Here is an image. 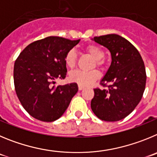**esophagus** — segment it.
Here are the masks:
<instances>
[{
    "label": "esophagus",
    "mask_w": 157,
    "mask_h": 157,
    "mask_svg": "<svg viewBox=\"0 0 157 157\" xmlns=\"http://www.w3.org/2000/svg\"><path fill=\"white\" fill-rule=\"evenodd\" d=\"M78 88H79V90H80V91H81V90H83V89L84 88V86H81V85H80V84H79Z\"/></svg>",
    "instance_id": "34e87169"
}]
</instances>
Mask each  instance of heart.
<instances>
[{
    "instance_id": "heart-1",
    "label": "heart",
    "mask_w": 157,
    "mask_h": 157,
    "mask_svg": "<svg viewBox=\"0 0 157 157\" xmlns=\"http://www.w3.org/2000/svg\"><path fill=\"white\" fill-rule=\"evenodd\" d=\"M84 50L89 55H91L94 59L97 66H101L104 64L103 58L105 56L104 51L95 44H89L84 48ZM77 63V55L74 49H70L67 52L65 56V63L66 66L70 69L75 67ZM100 77L98 71L94 70L91 71H81V70H75L70 73L69 78L72 82H75L81 86H88L93 82L98 80Z\"/></svg>"
}]
</instances>
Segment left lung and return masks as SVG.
<instances>
[{
	"instance_id": "obj_1",
	"label": "left lung",
	"mask_w": 157,
	"mask_h": 157,
	"mask_svg": "<svg viewBox=\"0 0 157 157\" xmlns=\"http://www.w3.org/2000/svg\"><path fill=\"white\" fill-rule=\"evenodd\" d=\"M93 40L109 50L112 63L100 82L106 88L94 89L91 109L101 121H121L142 98L146 83L144 62L136 48L119 35L94 36Z\"/></svg>"
}]
</instances>
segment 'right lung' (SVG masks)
Wrapping results in <instances>:
<instances>
[{
  "instance_id": "obj_1",
  "label": "right lung",
  "mask_w": 157,
  "mask_h": 157,
  "mask_svg": "<svg viewBox=\"0 0 157 157\" xmlns=\"http://www.w3.org/2000/svg\"><path fill=\"white\" fill-rule=\"evenodd\" d=\"M48 36L29 44L14 65L15 92L23 108L35 119L58 120L78 91L76 83L54 86L56 79H65V56L80 41Z\"/></svg>"
}]
</instances>
